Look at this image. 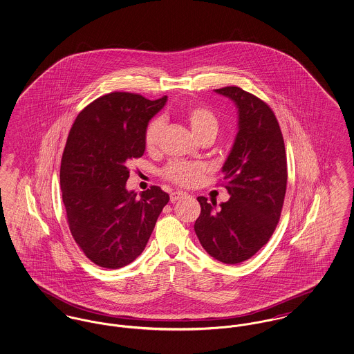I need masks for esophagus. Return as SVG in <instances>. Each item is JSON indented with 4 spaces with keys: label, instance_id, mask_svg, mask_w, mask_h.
Listing matches in <instances>:
<instances>
[{
    "label": "esophagus",
    "instance_id": "1",
    "mask_svg": "<svg viewBox=\"0 0 354 354\" xmlns=\"http://www.w3.org/2000/svg\"><path fill=\"white\" fill-rule=\"evenodd\" d=\"M187 196H188V194H185L183 191H174V192H171L169 199H171V202L175 203L183 198H187Z\"/></svg>",
    "mask_w": 354,
    "mask_h": 354
}]
</instances>
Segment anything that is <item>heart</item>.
<instances>
[{
    "instance_id": "heart-1",
    "label": "heart",
    "mask_w": 354,
    "mask_h": 354,
    "mask_svg": "<svg viewBox=\"0 0 354 354\" xmlns=\"http://www.w3.org/2000/svg\"><path fill=\"white\" fill-rule=\"evenodd\" d=\"M183 118L198 139H202L207 135L216 136L219 131V119L209 107L204 104L187 106L183 110ZM162 131L163 120L160 118L153 119L146 127L145 146L149 151H155L158 149ZM207 171L208 169L201 163L171 162L162 171V176L172 185L194 187L202 182Z\"/></svg>"
}]
</instances>
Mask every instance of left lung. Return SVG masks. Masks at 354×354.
Wrapping results in <instances>:
<instances>
[{"label": "left lung", "mask_w": 354, "mask_h": 354, "mask_svg": "<svg viewBox=\"0 0 354 354\" xmlns=\"http://www.w3.org/2000/svg\"><path fill=\"white\" fill-rule=\"evenodd\" d=\"M215 91L239 109V133L223 166V185L231 198L215 211L216 202L199 196L202 212L194 228L212 257L239 264L268 243L280 220L288 180L286 146L266 102L237 86Z\"/></svg>", "instance_id": "1"}]
</instances>
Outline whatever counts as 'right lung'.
<instances>
[{
    "label": "right lung",
    "instance_id": "right-lung-1",
    "mask_svg": "<svg viewBox=\"0 0 354 354\" xmlns=\"http://www.w3.org/2000/svg\"><path fill=\"white\" fill-rule=\"evenodd\" d=\"M166 101L113 91L88 103L70 129L59 171L62 202L75 243L102 268L134 261L169 203L158 185L140 196L126 189L127 165L143 155L149 120Z\"/></svg>",
    "mask_w": 354,
    "mask_h": 354
}]
</instances>
